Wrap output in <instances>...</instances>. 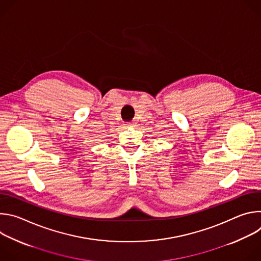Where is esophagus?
Returning a JSON list of instances; mask_svg holds the SVG:
<instances>
[{
    "label": "esophagus",
    "instance_id": "1",
    "mask_svg": "<svg viewBox=\"0 0 261 261\" xmlns=\"http://www.w3.org/2000/svg\"><path fill=\"white\" fill-rule=\"evenodd\" d=\"M134 125V123L133 122H129L128 124H127V126H129V127H132Z\"/></svg>",
    "mask_w": 261,
    "mask_h": 261
}]
</instances>
